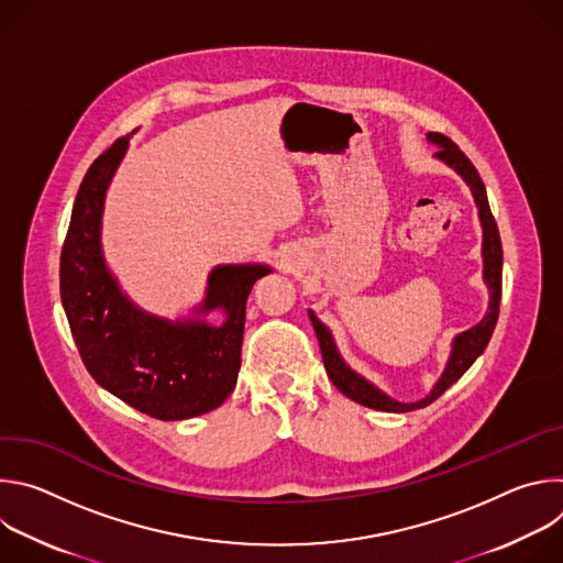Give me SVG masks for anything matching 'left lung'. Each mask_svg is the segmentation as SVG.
<instances>
[{
	"mask_svg": "<svg viewBox=\"0 0 563 563\" xmlns=\"http://www.w3.org/2000/svg\"><path fill=\"white\" fill-rule=\"evenodd\" d=\"M428 140L439 146V151L434 153V157H439L441 163H445L448 167H452L470 187L472 198L476 202L478 209V220L481 227H484V245H481V256H484V280L488 285L490 291V302H488V311L486 316L478 320V323L461 334L454 336L452 341V352L450 358L445 363V369L441 374V378L434 383V387L430 389V394H426L421 400H415V404H400V400L387 396L385 391H380L376 385H372L367 378H363L361 374H356L339 354L336 343L332 339V332L320 323L316 318V313L309 309V320L313 325L320 352H323V363L328 369L330 380L356 404L372 408V410H380V412H412V410H421L434 400L452 385L456 383L467 369L470 365L484 354L486 345L490 343V336L495 332L497 318H499V302H501V269H504V250H501V238H499V229L495 222V216L490 211L488 205V194H486V185L484 180L478 178V172L474 169V165L467 159V155L445 135L441 133H428Z\"/></svg>",
	"mask_w": 563,
	"mask_h": 563,
	"instance_id": "8db88e82",
	"label": "left lung"
}]
</instances>
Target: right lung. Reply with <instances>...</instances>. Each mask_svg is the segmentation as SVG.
<instances>
[{
	"label": "right lung",
	"mask_w": 563,
	"mask_h": 563,
	"mask_svg": "<svg viewBox=\"0 0 563 563\" xmlns=\"http://www.w3.org/2000/svg\"><path fill=\"white\" fill-rule=\"evenodd\" d=\"M129 148L115 140L79 185L59 261V291L70 334L98 385L159 421L220 408L233 391L243 352L245 307L267 265H218L196 313L224 311V323L167 320L142 311L120 289L102 256L107 189Z\"/></svg>",
	"instance_id": "obj_1"
}]
</instances>
